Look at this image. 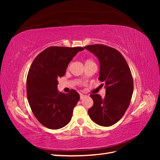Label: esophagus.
Masks as SVG:
<instances>
[{"mask_svg":"<svg viewBox=\"0 0 160 160\" xmlns=\"http://www.w3.org/2000/svg\"><path fill=\"white\" fill-rule=\"evenodd\" d=\"M86 95H83V94H82V93H81L80 94V99L81 100H82V99H83L85 98H86Z\"/></svg>","mask_w":160,"mask_h":160,"instance_id":"1","label":"esophagus"}]
</instances>
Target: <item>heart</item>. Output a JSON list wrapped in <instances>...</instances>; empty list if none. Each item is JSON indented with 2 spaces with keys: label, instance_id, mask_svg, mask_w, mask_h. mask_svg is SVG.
<instances>
[{
  "label": "heart",
  "instance_id": "obj_1",
  "mask_svg": "<svg viewBox=\"0 0 160 160\" xmlns=\"http://www.w3.org/2000/svg\"><path fill=\"white\" fill-rule=\"evenodd\" d=\"M91 62H93V61H92L91 59H87L85 61V64H88V63H91Z\"/></svg>",
  "mask_w": 160,
  "mask_h": 160
}]
</instances>
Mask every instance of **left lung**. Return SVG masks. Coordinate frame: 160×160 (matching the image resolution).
I'll use <instances>...</instances> for the list:
<instances>
[{"mask_svg": "<svg viewBox=\"0 0 160 160\" xmlns=\"http://www.w3.org/2000/svg\"><path fill=\"white\" fill-rule=\"evenodd\" d=\"M99 62V79L105 85V96L91 94L93 105L88 110L90 118L101 126L109 127L119 121L128 109L133 92L129 67L121 52L104 45L85 47Z\"/></svg>", "mask_w": 160, "mask_h": 160, "instance_id": "1", "label": "left lung"}]
</instances>
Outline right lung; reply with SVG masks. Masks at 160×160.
<instances>
[{
	"mask_svg": "<svg viewBox=\"0 0 160 160\" xmlns=\"http://www.w3.org/2000/svg\"><path fill=\"white\" fill-rule=\"evenodd\" d=\"M83 47H50L38 54L27 79V99L34 115L42 125L58 129L68 124L80 96L75 90L57 89V79L64 76L69 63Z\"/></svg>",
	"mask_w": 160,
	"mask_h": 160,
	"instance_id": "obj_1",
	"label": "right lung"
}]
</instances>
